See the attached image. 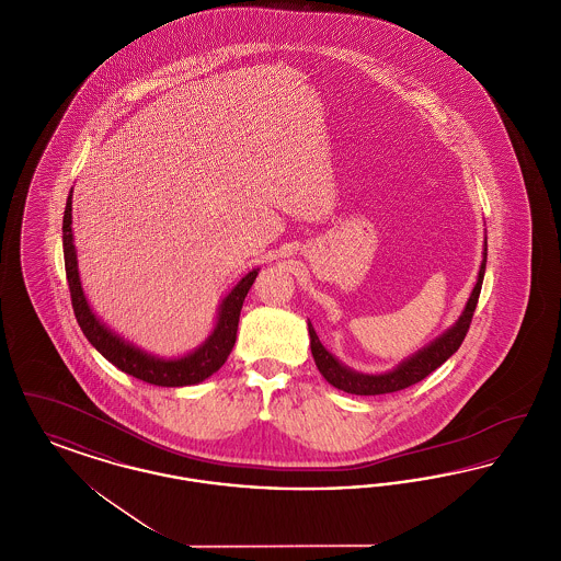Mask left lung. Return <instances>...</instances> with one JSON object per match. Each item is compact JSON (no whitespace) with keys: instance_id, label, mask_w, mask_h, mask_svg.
Segmentation results:
<instances>
[{"instance_id":"1","label":"left lung","mask_w":561,"mask_h":561,"mask_svg":"<svg viewBox=\"0 0 561 561\" xmlns=\"http://www.w3.org/2000/svg\"><path fill=\"white\" fill-rule=\"evenodd\" d=\"M483 259H481L480 273L478 282L471 290V296L460 313V318L454 321L448 330H444L437 339H433L428 345L419 348L410 357L401 359L400 364L387 373L366 374L357 373L353 368L345 366L336 355H332L328 348L323 347L316 334V328L309 321V339H311V353L316 359V366L321 376L336 389L353 393V396H382V393H396L410 385H416L425 376L437 370L448 357H453L458 347L462 345L469 323L473 318V311L478 307L480 298L481 284H483V273H485V259H488V238L483 240Z\"/></svg>"}]
</instances>
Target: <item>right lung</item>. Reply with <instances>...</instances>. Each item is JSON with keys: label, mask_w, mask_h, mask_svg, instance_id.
Wrapping results in <instances>:
<instances>
[{"label": "right lung", "mask_w": 561, "mask_h": 561, "mask_svg": "<svg viewBox=\"0 0 561 561\" xmlns=\"http://www.w3.org/2000/svg\"><path fill=\"white\" fill-rule=\"evenodd\" d=\"M71 199L73 188L67 197L65 216H62V252H65V271L69 282V293L73 311L80 323L81 332L90 341V345L96 348L105 359L113 366H117L122 373L130 374L138 380H145L149 385L158 387H188L206 380L213 376L229 357L231 348L236 345L238 323H240L241 305L243 298L254 284L259 268L248 271L240 282L229 290V294L220 300L218 313L214 321L213 332L199 347L188 351L179 357H160L145 348L136 347L117 332H113L105 321L101 320L85 294L81 288L80 268H78V252L73 243V231H71Z\"/></svg>", "instance_id": "add662e5"}]
</instances>
